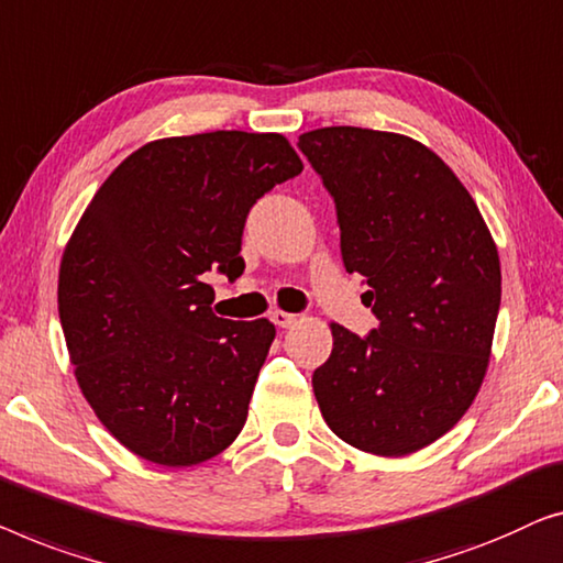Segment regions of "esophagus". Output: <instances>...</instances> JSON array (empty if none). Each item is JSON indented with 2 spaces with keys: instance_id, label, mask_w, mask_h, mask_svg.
<instances>
[{
  "instance_id": "1",
  "label": "esophagus",
  "mask_w": 563,
  "mask_h": 563,
  "mask_svg": "<svg viewBox=\"0 0 563 563\" xmlns=\"http://www.w3.org/2000/svg\"><path fill=\"white\" fill-rule=\"evenodd\" d=\"M271 321L275 323V327L288 329V327H292V323L298 321V316L296 313H288V311H273L271 313Z\"/></svg>"
}]
</instances>
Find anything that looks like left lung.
Returning <instances> with one entry per match:
<instances>
[{
  "label": "left lung",
  "instance_id": "8db88e82",
  "mask_svg": "<svg viewBox=\"0 0 563 563\" xmlns=\"http://www.w3.org/2000/svg\"><path fill=\"white\" fill-rule=\"evenodd\" d=\"M300 153L334 196L346 273L367 283V336L331 323L313 372L323 421L377 456L454 429L485 379L500 311V257L477 203L441 157L406 134L321 126Z\"/></svg>",
  "mask_w": 563,
  "mask_h": 563
}]
</instances>
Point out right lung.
Wrapping results in <instances>:
<instances>
[{
	"instance_id": "1",
	"label": "right lung",
	"mask_w": 563,
	"mask_h": 563,
	"mask_svg": "<svg viewBox=\"0 0 563 563\" xmlns=\"http://www.w3.org/2000/svg\"><path fill=\"white\" fill-rule=\"evenodd\" d=\"M300 170L275 132L165 137L86 206L63 252L60 323L84 398L132 454L194 466L240 437L275 327L219 319L203 275L240 278L250 209Z\"/></svg>"
}]
</instances>
